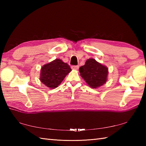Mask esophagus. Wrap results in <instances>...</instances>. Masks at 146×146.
Segmentation results:
<instances>
[{
  "label": "esophagus",
  "mask_w": 146,
  "mask_h": 146,
  "mask_svg": "<svg viewBox=\"0 0 146 146\" xmlns=\"http://www.w3.org/2000/svg\"><path fill=\"white\" fill-rule=\"evenodd\" d=\"M78 68H79L78 66H71V69H72V70H78Z\"/></svg>",
  "instance_id": "obj_1"
}]
</instances>
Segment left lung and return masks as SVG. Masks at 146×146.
Listing matches in <instances>:
<instances>
[{
    "mask_svg": "<svg viewBox=\"0 0 146 146\" xmlns=\"http://www.w3.org/2000/svg\"><path fill=\"white\" fill-rule=\"evenodd\" d=\"M79 71L83 79L92 88L100 87L107 81L108 68L95 59H88L85 65L80 68Z\"/></svg>",
    "mask_w": 146,
    "mask_h": 146,
    "instance_id": "obj_1",
    "label": "left lung"
}]
</instances>
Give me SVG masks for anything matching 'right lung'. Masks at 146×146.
<instances>
[{"label": "right lung", "instance_id": "1", "mask_svg": "<svg viewBox=\"0 0 146 146\" xmlns=\"http://www.w3.org/2000/svg\"><path fill=\"white\" fill-rule=\"evenodd\" d=\"M71 71L70 66L60 59H56L43 65L40 73V81L47 87H58L66 76Z\"/></svg>", "mask_w": 146, "mask_h": 146}]
</instances>
